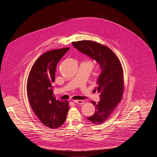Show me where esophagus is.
Segmentation results:
<instances>
[{"label":"esophagus","mask_w":157,"mask_h":157,"mask_svg":"<svg viewBox=\"0 0 157 157\" xmlns=\"http://www.w3.org/2000/svg\"><path fill=\"white\" fill-rule=\"evenodd\" d=\"M73 102L78 104H83L84 102L82 100H73Z\"/></svg>","instance_id":"obj_1"}]
</instances>
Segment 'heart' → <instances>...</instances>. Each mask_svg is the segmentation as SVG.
<instances>
[{"label":"heart","mask_w":157,"mask_h":157,"mask_svg":"<svg viewBox=\"0 0 157 157\" xmlns=\"http://www.w3.org/2000/svg\"><path fill=\"white\" fill-rule=\"evenodd\" d=\"M89 63H91V64H92V63H91V61H89Z\"/></svg>","instance_id":"obj_1"}]
</instances>
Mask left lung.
Instances as JSON below:
<instances>
[{
	"label": "left lung",
	"instance_id": "8db88e82",
	"mask_svg": "<svg viewBox=\"0 0 157 157\" xmlns=\"http://www.w3.org/2000/svg\"><path fill=\"white\" fill-rule=\"evenodd\" d=\"M75 48L96 60L101 71L98 76L97 91L100 101L95 105L94 114L87 117L93 124L104 122L121 101L124 90L122 66L115 53L107 47L91 40H82L72 43Z\"/></svg>",
	"mask_w": 157,
	"mask_h": 157
}]
</instances>
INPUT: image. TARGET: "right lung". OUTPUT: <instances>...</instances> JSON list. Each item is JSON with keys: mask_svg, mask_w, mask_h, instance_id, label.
Listing matches in <instances>:
<instances>
[{"mask_svg": "<svg viewBox=\"0 0 157 157\" xmlns=\"http://www.w3.org/2000/svg\"><path fill=\"white\" fill-rule=\"evenodd\" d=\"M69 49L53 50L41 55L33 64L27 79V93L32 109L40 121L52 129L64 124L70 109L68 101L56 99L52 89L57 64Z\"/></svg>", "mask_w": 157, "mask_h": 157, "instance_id": "right-lung-1", "label": "right lung"}]
</instances>
